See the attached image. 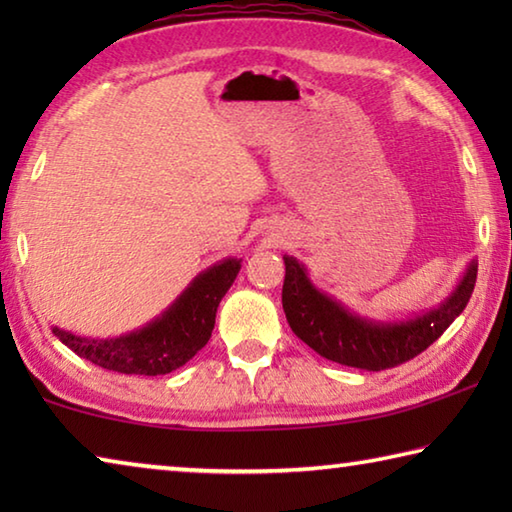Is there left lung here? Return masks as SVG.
Segmentation results:
<instances>
[{
	"mask_svg": "<svg viewBox=\"0 0 512 512\" xmlns=\"http://www.w3.org/2000/svg\"><path fill=\"white\" fill-rule=\"evenodd\" d=\"M284 264L287 275L282 287V307L293 334L320 357L370 372L411 361L438 341L470 302L476 284V264H470L463 282L443 307L409 323L375 325L348 314L339 302L311 287L296 259L284 257Z\"/></svg>",
	"mask_w": 512,
	"mask_h": 512,
	"instance_id": "left-lung-1",
	"label": "left lung"
}]
</instances>
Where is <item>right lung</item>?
<instances>
[{"label":"right lung","mask_w":512,"mask_h":512,"mask_svg":"<svg viewBox=\"0 0 512 512\" xmlns=\"http://www.w3.org/2000/svg\"><path fill=\"white\" fill-rule=\"evenodd\" d=\"M239 268L237 259H225L198 275L176 305L140 332L110 341L83 339L58 327H54V334L69 350L92 361L94 366L124 375H167L185 366L210 341L216 307L235 282Z\"/></svg>","instance_id":"add662e5"}]
</instances>
